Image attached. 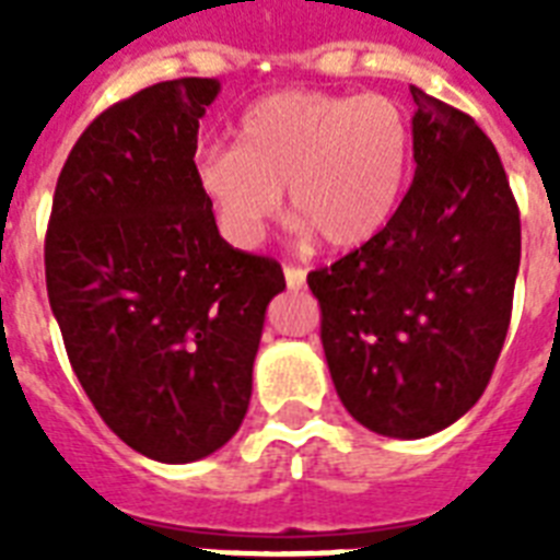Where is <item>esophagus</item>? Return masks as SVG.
Wrapping results in <instances>:
<instances>
[{"label": "esophagus", "mask_w": 560, "mask_h": 560, "mask_svg": "<svg viewBox=\"0 0 560 560\" xmlns=\"http://www.w3.org/2000/svg\"><path fill=\"white\" fill-rule=\"evenodd\" d=\"M307 272L302 267H284V281H288L290 290H302L305 288Z\"/></svg>", "instance_id": "1"}]
</instances>
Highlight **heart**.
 <instances>
[{
  "label": "heart",
  "mask_w": 560,
  "mask_h": 560,
  "mask_svg": "<svg viewBox=\"0 0 560 560\" xmlns=\"http://www.w3.org/2000/svg\"><path fill=\"white\" fill-rule=\"evenodd\" d=\"M409 160L412 127L398 101L281 90L241 113L235 144L197 153L194 179L229 244H261L288 186L302 232L354 249L395 214Z\"/></svg>",
  "instance_id": "heart-1"
}]
</instances>
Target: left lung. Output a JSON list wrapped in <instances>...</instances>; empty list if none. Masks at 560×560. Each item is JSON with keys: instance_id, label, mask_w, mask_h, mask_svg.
<instances>
[{"instance_id": "1", "label": "left lung", "mask_w": 560, "mask_h": 560, "mask_svg": "<svg viewBox=\"0 0 560 560\" xmlns=\"http://www.w3.org/2000/svg\"><path fill=\"white\" fill-rule=\"evenodd\" d=\"M416 177L389 223L307 276L342 407L424 439L486 392L512 319L521 211L477 121L409 86Z\"/></svg>"}]
</instances>
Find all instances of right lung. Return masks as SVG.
<instances>
[{"instance_id": "right-lung-1", "label": "right lung", "mask_w": 560, "mask_h": 560, "mask_svg": "<svg viewBox=\"0 0 560 560\" xmlns=\"http://www.w3.org/2000/svg\"><path fill=\"white\" fill-rule=\"evenodd\" d=\"M214 78L153 83L74 142L46 232L48 305L104 424L148 459L186 465L237 433L272 258L220 237L194 179Z\"/></svg>"}]
</instances>
